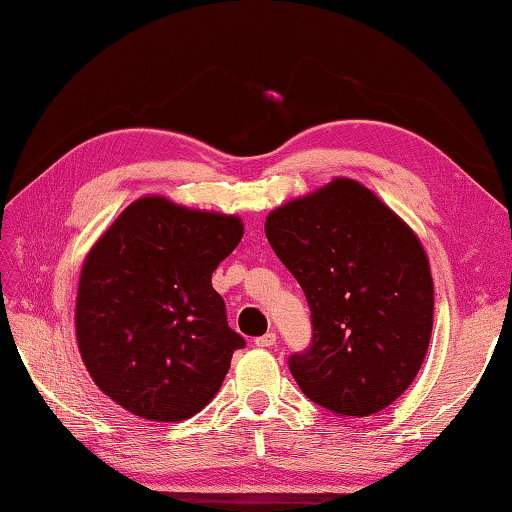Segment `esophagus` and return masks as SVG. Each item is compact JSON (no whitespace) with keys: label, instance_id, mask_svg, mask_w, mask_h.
I'll use <instances>...</instances> for the list:
<instances>
[{"label":"esophagus","instance_id":"esophagus-1","mask_svg":"<svg viewBox=\"0 0 512 512\" xmlns=\"http://www.w3.org/2000/svg\"><path fill=\"white\" fill-rule=\"evenodd\" d=\"M276 342H278V338H276V333H274V331H269V333H265V336H258V338L254 340L256 347H260V349L276 347Z\"/></svg>","mask_w":512,"mask_h":512}]
</instances>
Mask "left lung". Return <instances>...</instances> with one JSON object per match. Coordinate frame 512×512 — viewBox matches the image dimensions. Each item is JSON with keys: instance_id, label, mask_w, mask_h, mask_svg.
<instances>
[{"instance_id": "1", "label": "left lung", "mask_w": 512, "mask_h": 512, "mask_svg": "<svg viewBox=\"0 0 512 512\" xmlns=\"http://www.w3.org/2000/svg\"><path fill=\"white\" fill-rule=\"evenodd\" d=\"M265 234L311 309L314 338L289 358L302 393L342 417L387 409L431 340L433 278L420 238L353 179L276 207Z\"/></svg>"}]
</instances>
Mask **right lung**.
<instances>
[{"mask_svg": "<svg viewBox=\"0 0 512 512\" xmlns=\"http://www.w3.org/2000/svg\"><path fill=\"white\" fill-rule=\"evenodd\" d=\"M243 238L238 216L143 196L81 267L75 327L97 387L154 422L196 415L221 389L243 336L227 327L212 274Z\"/></svg>", "mask_w": 512, "mask_h": 512, "instance_id": "right-lung-1", "label": "right lung"}]
</instances>
